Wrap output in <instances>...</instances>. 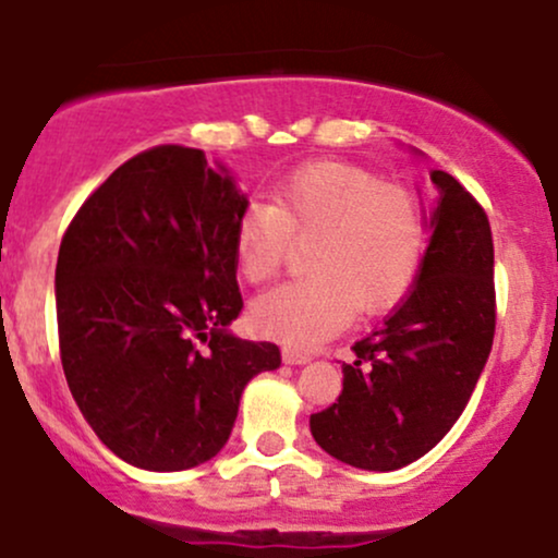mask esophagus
<instances>
[{
    "label": "esophagus",
    "instance_id": "esophagus-1",
    "mask_svg": "<svg viewBox=\"0 0 558 558\" xmlns=\"http://www.w3.org/2000/svg\"><path fill=\"white\" fill-rule=\"evenodd\" d=\"M312 356L306 354V351H299V349H291V345H283V362L286 364H306Z\"/></svg>",
    "mask_w": 558,
    "mask_h": 558
}]
</instances>
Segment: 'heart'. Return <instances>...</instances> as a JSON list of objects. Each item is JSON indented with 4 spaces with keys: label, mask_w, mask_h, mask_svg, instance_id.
<instances>
[{
    "label": "heart",
    "mask_w": 558,
    "mask_h": 558,
    "mask_svg": "<svg viewBox=\"0 0 558 558\" xmlns=\"http://www.w3.org/2000/svg\"><path fill=\"white\" fill-rule=\"evenodd\" d=\"M293 241H312V278L262 293L252 323L262 336L312 349L336 336L354 310L375 317L401 304L420 280L430 230L412 191L351 165L312 162L275 183L270 204H248L239 215V272L265 283Z\"/></svg>",
    "instance_id": "1"
}]
</instances>
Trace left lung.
I'll return each instance as SVG.
<instances>
[{
  "label": "left lung",
  "instance_id": "1",
  "mask_svg": "<svg viewBox=\"0 0 558 558\" xmlns=\"http://www.w3.org/2000/svg\"><path fill=\"white\" fill-rule=\"evenodd\" d=\"M430 178L440 198L417 286L356 341L338 401L310 417L317 444L360 470L417 462L451 430L496 332L488 215L457 178L444 170Z\"/></svg>",
  "mask_w": 558,
  "mask_h": 558
}]
</instances>
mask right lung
<instances>
[{"label": "right lung", "instance_id": "add662e5", "mask_svg": "<svg viewBox=\"0 0 558 558\" xmlns=\"http://www.w3.org/2000/svg\"><path fill=\"white\" fill-rule=\"evenodd\" d=\"M226 168L162 144L120 165L62 235L60 360L99 440L128 464L178 472L228 444L246 383L280 349L226 330L241 315Z\"/></svg>", "mask_w": 558, "mask_h": 558}]
</instances>
